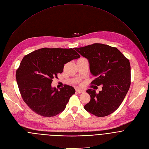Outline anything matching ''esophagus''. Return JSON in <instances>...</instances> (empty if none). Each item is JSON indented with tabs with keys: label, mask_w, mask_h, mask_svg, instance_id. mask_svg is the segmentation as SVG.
<instances>
[{
	"label": "esophagus",
	"mask_w": 149,
	"mask_h": 149,
	"mask_svg": "<svg viewBox=\"0 0 149 149\" xmlns=\"http://www.w3.org/2000/svg\"><path fill=\"white\" fill-rule=\"evenodd\" d=\"M76 92H77V93L80 94V93H84V90H80V89H76Z\"/></svg>",
	"instance_id": "esophagus-1"
}]
</instances>
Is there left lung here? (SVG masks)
I'll list each match as a JSON object with an SVG mask.
<instances>
[{
  "label": "left lung",
  "mask_w": 149,
  "mask_h": 149,
  "mask_svg": "<svg viewBox=\"0 0 149 149\" xmlns=\"http://www.w3.org/2000/svg\"><path fill=\"white\" fill-rule=\"evenodd\" d=\"M75 50L86 58L90 71L95 78L91 83L102 85V90L88 89L91 99L84 107L88 112L99 117L113 112L124 100L130 85L129 60L116 48L102 44H93Z\"/></svg>",
  "instance_id": "8db88e82"
}]
</instances>
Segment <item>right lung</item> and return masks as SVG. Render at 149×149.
<instances>
[{"mask_svg": "<svg viewBox=\"0 0 149 149\" xmlns=\"http://www.w3.org/2000/svg\"><path fill=\"white\" fill-rule=\"evenodd\" d=\"M80 55L73 49L41 48L26 55L16 71L17 85L24 101L37 114L54 116L66 108L74 88L52 87V79L62 73L65 64Z\"/></svg>", "mask_w": 149, "mask_h": 149, "instance_id": "1", "label": "right lung"}]
</instances>
